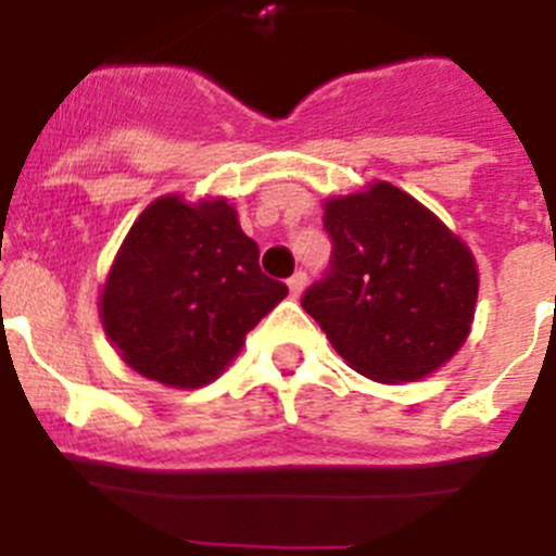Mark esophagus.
I'll list each match as a JSON object with an SVG mask.
<instances>
[{"instance_id": "obj_1", "label": "esophagus", "mask_w": 556, "mask_h": 556, "mask_svg": "<svg viewBox=\"0 0 556 556\" xmlns=\"http://www.w3.org/2000/svg\"><path fill=\"white\" fill-rule=\"evenodd\" d=\"M288 288H290V295H293V299H299L306 288V271H295L293 277L288 279Z\"/></svg>"}]
</instances>
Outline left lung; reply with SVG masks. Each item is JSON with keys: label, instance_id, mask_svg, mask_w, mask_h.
<instances>
[{"label": "left lung", "instance_id": "obj_1", "mask_svg": "<svg viewBox=\"0 0 556 556\" xmlns=\"http://www.w3.org/2000/svg\"><path fill=\"white\" fill-rule=\"evenodd\" d=\"M330 261L301 306L363 377H428L468 339L479 274L473 255L417 199L390 182L330 199Z\"/></svg>", "mask_w": 556, "mask_h": 556}]
</instances>
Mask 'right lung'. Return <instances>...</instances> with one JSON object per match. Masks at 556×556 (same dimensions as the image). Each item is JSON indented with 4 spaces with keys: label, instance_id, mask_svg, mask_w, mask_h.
Listing matches in <instances>:
<instances>
[{
    "label": "right lung",
    "instance_id": "right-lung-1",
    "mask_svg": "<svg viewBox=\"0 0 556 556\" xmlns=\"http://www.w3.org/2000/svg\"><path fill=\"white\" fill-rule=\"evenodd\" d=\"M257 244L226 201H153L128 231L102 293L123 361L169 387H201L233 361L288 285L257 266Z\"/></svg>",
    "mask_w": 556,
    "mask_h": 556
}]
</instances>
